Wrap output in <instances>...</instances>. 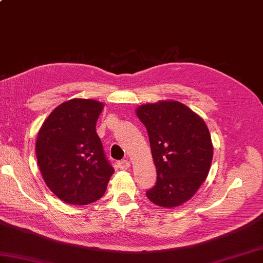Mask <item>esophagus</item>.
<instances>
[{
	"mask_svg": "<svg viewBox=\"0 0 263 263\" xmlns=\"http://www.w3.org/2000/svg\"><path fill=\"white\" fill-rule=\"evenodd\" d=\"M117 166L120 167V170L124 171V170H127L131 165H130V161L126 160V159H123V160H120L119 163H117Z\"/></svg>",
	"mask_w": 263,
	"mask_h": 263,
	"instance_id": "1",
	"label": "esophagus"
}]
</instances>
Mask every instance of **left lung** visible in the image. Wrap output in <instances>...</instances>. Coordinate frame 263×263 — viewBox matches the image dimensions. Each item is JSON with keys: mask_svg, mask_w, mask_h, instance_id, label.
I'll return each mask as SVG.
<instances>
[{"mask_svg": "<svg viewBox=\"0 0 263 263\" xmlns=\"http://www.w3.org/2000/svg\"><path fill=\"white\" fill-rule=\"evenodd\" d=\"M136 113L148 131L157 171L147 198L163 208L182 205L208 176L214 155L209 128L202 117L176 100L143 104Z\"/></svg>", "mask_w": 263, "mask_h": 263, "instance_id": "8db88e82", "label": "left lung"}]
</instances>
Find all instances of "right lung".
Returning <instances> with one entry per match:
<instances>
[{
    "instance_id": "right-lung-1",
    "label": "right lung",
    "mask_w": 263,
    "mask_h": 263,
    "mask_svg": "<svg viewBox=\"0 0 263 263\" xmlns=\"http://www.w3.org/2000/svg\"><path fill=\"white\" fill-rule=\"evenodd\" d=\"M104 104L73 98L59 105L39 128L37 163L48 189L70 204L86 205L104 195L114 170L96 132Z\"/></svg>"
}]
</instances>
